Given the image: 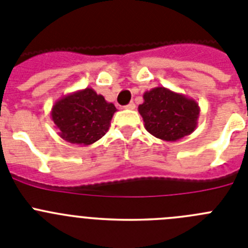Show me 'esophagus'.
<instances>
[{"label": "esophagus", "mask_w": 248, "mask_h": 248, "mask_svg": "<svg viewBox=\"0 0 248 248\" xmlns=\"http://www.w3.org/2000/svg\"><path fill=\"white\" fill-rule=\"evenodd\" d=\"M124 108H125V109H131V110H133V109H135V104L133 102H130L128 105H125Z\"/></svg>", "instance_id": "esophagus-1"}]
</instances>
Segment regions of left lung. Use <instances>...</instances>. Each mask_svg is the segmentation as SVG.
<instances>
[{"mask_svg": "<svg viewBox=\"0 0 248 248\" xmlns=\"http://www.w3.org/2000/svg\"><path fill=\"white\" fill-rule=\"evenodd\" d=\"M138 107L144 126L151 135L165 141L187 137L198 126L200 107L196 100L164 87L145 92Z\"/></svg>", "mask_w": 248, "mask_h": 248, "instance_id": "8db88e82", "label": "left lung"}]
</instances>
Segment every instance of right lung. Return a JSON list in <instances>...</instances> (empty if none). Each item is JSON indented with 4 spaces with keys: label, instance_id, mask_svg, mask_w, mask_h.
<instances>
[{
    "label": "right lung",
    "instance_id": "1",
    "mask_svg": "<svg viewBox=\"0 0 248 248\" xmlns=\"http://www.w3.org/2000/svg\"><path fill=\"white\" fill-rule=\"evenodd\" d=\"M117 108L92 88L69 93L54 103L50 117L59 137L77 145H91L104 137Z\"/></svg>",
    "mask_w": 248,
    "mask_h": 248
}]
</instances>
